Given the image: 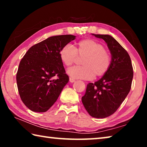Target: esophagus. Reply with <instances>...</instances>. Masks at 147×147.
I'll return each mask as SVG.
<instances>
[{"mask_svg": "<svg viewBox=\"0 0 147 147\" xmlns=\"http://www.w3.org/2000/svg\"><path fill=\"white\" fill-rule=\"evenodd\" d=\"M69 82H70L71 83H73V82H75V80L72 78H69Z\"/></svg>", "mask_w": 147, "mask_h": 147, "instance_id": "1", "label": "esophagus"}]
</instances>
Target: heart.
<instances>
[{"label":"heart","instance_id":"heart-1","mask_svg":"<svg viewBox=\"0 0 147 147\" xmlns=\"http://www.w3.org/2000/svg\"><path fill=\"white\" fill-rule=\"evenodd\" d=\"M83 58L82 66H74L67 73L72 78L91 80L102 76L108 73L111 64V59L102 45L92 39L79 41L75 47L67 44L59 51V58L66 67H70Z\"/></svg>","mask_w":147,"mask_h":147}]
</instances>
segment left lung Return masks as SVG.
Masks as SVG:
<instances>
[{
    "mask_svg": "<svg viewBox=\"0 0 147 147\" xmlns=\"http://www.w3.org/2000/svg\"><path fill=\"white\" fill-rule=\"evenodd\" d=\"M107 43L111 55V64L108 73L87 86L82 97L84 108L93 117H108L117 110L130 91L134 72L127 51L109 35L93 34Z\"/></svg>",
    "mask_w": 147,
    "mask_h": 147,
    "instance_id": "1",
    "label": "left lung"
}]
</instances>
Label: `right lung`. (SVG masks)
<instances>
[{"label":"right lung","instance_id":"add662e5","mask_svg":"<svg viewBox=\"0 0 147 147\" xmlns=\"http://www.w3.org/2000/svg\"><path fill=\"white\" fill-rule=\"evenodd\" d=\"M75 39L73 35L50 37L30 47L20 61L17 88L22 101L30 110L45 112L68 83L59 51Z\"/></svg>","mask_w":147,"mask_h":147}]
</instances>
